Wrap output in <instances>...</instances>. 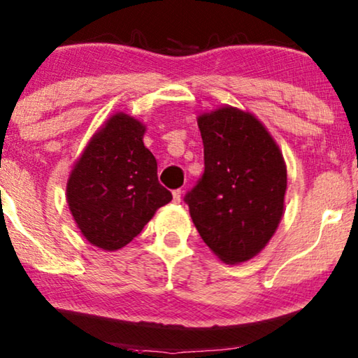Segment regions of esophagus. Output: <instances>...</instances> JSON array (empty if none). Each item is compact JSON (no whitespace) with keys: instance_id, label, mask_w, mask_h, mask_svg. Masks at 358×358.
Masks as SVG:
<instances>
[{"instance_id":"1","label":"esophagus","mask_w":358,"mask_h":358,"mask_svg":"<svg viewBox=\"0 0 358 358\" xmlns=\"http://www.w3.org/2000/svg\"><path fill=\"white\" fill-rule=\"evenodd\" d=\"M172 194H173L175 203H180V201H181V189H173Z\"/></svg>"}]
</instances>
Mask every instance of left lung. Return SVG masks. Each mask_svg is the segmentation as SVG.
<instances>
[{"label":"left lung","instance_id":"1","mask_svg":"<svg viewBox=\"0 0 358 358\" xmlns=\"http://www.w3.org/2000/svg\"><path fill=\"white\" fill-rule=\"evenodd\" d=\"M204 173L185 196L204 243L224 263H243L274 235L284 213L287 169L253 115L225 107L198 118Z\"/></svg>","mask_w":358,"mask_h":358}]
</instances>
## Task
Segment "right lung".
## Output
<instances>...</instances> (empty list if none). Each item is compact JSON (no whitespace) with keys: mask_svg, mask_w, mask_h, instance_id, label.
Wrapping results in <instances>:
<instances>
[{"mask_svg":"<svg viewBox=\"0 0 358 358\" xmlns=\"http://www.w3.org/2000/svg\"><path fill=\"white\" fill-rule=\"evenodd\" d=\"M144 131L138 120L113 115L69 175V210L85 238L102 250L123 248L172 201L159 183L157 160L143 143Z\"/></svg>","mask_w":358,"mask_h":358,"instance_id":"1","label":"right lung"}]
</instances>
